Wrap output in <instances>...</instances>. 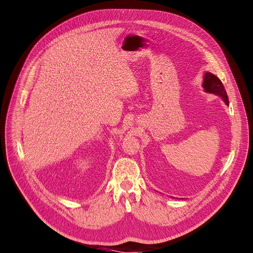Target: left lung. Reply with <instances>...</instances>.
Listing matches in <instances>:
<instances>
[{
	"label": "left lung",
	"instance_id": "obj_1",
	"mask_svg": "<svg viewBox=\"0 0 253 253\" xmlns=\"http://www.w3.org/2000/svg\"><path fill=\"white\" fill-rule=\"evenodd\" d=\"M202 86L204 88L205 93L213 94V95L220 97L222 99V101H224L227 105H229V99H228L227 92L225 90V86L219 81V79L217 77H215L213 73L209 72V71H206L204 73Z\"/></svg>",
	"mask_w": 253,
	"mask_h": 253
}]
</instances>
